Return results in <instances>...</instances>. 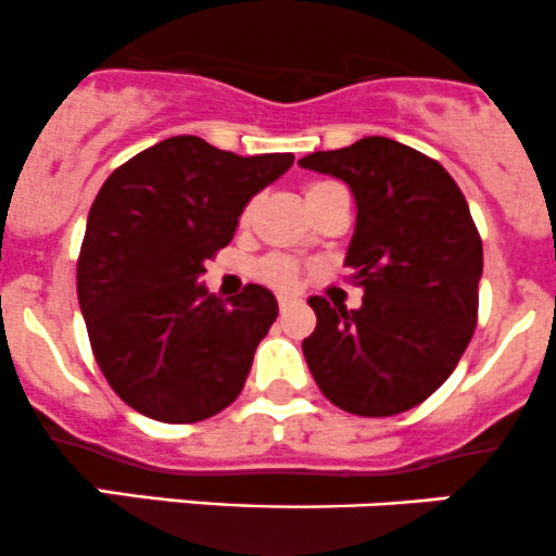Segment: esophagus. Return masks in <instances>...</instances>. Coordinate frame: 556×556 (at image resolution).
I'll list each match as a JSON object with an SVG mask.
<instances>
[{
    "mask_svg": "<svg viewBox=\"0 0 556 556\" xmlns=\"http://www.w3.org/2000/svg\"><path fill=\"white\" fill-rule=\"evenodd\" d=\"M296 304V300L294 296H278V307H280V313H286V309H291Z\"/></svg>",
    "mask_w": 556,
    "mask_h": 556,
    "instance_id": "34e87169",
    "label": "esophagus"
}]
</instances>
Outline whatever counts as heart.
<instances>
[{
	"label": "heart",
	"mask_w": 556,
	"mask_h": 556,
	"mask_svg": "<svg viewBox=\"0 0 556 556\" xmlns=\"http://www.w3.org/2000/svg\"><path fill=\"white\" fill-rule=\"evenodd\" d=\"M328 188H333V185L328 182H309L307 188H304V195H307V204L313 199H318L320 193H326ZM249 219H252V206H247L241 212V225H249ZM256 276H260L265 283H270L273 289H291V286L296 283V276H300V267H296L294 260H289V256L283 254H270L265 256V260L256 265Z\"/></svg>",
	"instance_id": "1"
}]
</instances>
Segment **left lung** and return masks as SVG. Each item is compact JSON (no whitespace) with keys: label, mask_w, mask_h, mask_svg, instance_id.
<instances>
[{"label":"left lung","mask_w":556,"mask_h":556,"mask_svg":"<svg viewBox=\"0 0 556 556\" xmlns=\"http://www.w3.org/2000/svg\"><path fill=\"white\" fill-rule=\"evenodd\" d=\"M339 177L357 204L344 265L357 309L309 296L318 326L302 342L320 392L355 416L416 408L453 374L477 326L482 241L443 166L390 137L300 159Z\"/></svg>","instance_id":"8db88e82"}]
</instances>
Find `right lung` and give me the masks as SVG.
<instances>
[{
  "label": "right lung",
  "mask_w": 556,
  "mask_h": 556,
  "mask_svg": "<svg viewBox=\"0 0 556 556\" xmlns=\"http://www.w3.org/2000/svg\"><path fill=\"white\" fill-rule=\"evenodd\" d=\"M291 164V153L236 156L180 135L103 182L89 208L76 291L94 361L137 414L204 421L243 390L278 302L256 283L223 302L199 278L230 243L252 195Z\"/></svg>",
  "instance_id": "add662e5"
}]
</instances>
